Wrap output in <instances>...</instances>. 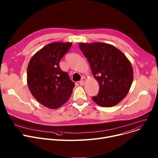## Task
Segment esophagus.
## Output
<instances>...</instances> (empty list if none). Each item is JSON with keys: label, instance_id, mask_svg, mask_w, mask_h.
<instances>
[{"label": "esophagus", "instance_id": "esophagus-1", "mask_svg": "<svg viewBox=\"0 0 158 158\" xmlns=\"http://www.w3.org/2000/svg\"><path fill=\"white\" fill-rule=\"evenodd\" d=\"M79 85H80L82 86V85H84V83H85V81H84L83 80H81V81H79Z\"/></svg>", "mask_w": 158, "mask_h": 158}]
</instances>
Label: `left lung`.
<instances>
[{
	"label": "left lung",
	"instance_id": "obj_1",
	"mask_svg": "<svg viewBox=\"0 0 158 158\" xmlns=\"http://www.w3.org/2000/svg\"><path fill=\"white\" fill-rule=\"evenodd\" d=\"M98 84L99 91L92 100L105 107L119 103L128 94L133 79L129 60L115 46L102 43H80Z\"/></svg>",
	"mask_w": 158,
	"mask_h": 158
}]
</instances>
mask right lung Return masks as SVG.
<instances>
[{
    "mask_svg": "<svg viewBox=\"0 0 158 158\" xmlns=\"http://www.w3.org/2000/svg\"><path fill=\"white\" fill-rule=\"evenodd\" d=\"M71 43L56 42L40 49L27 67V84L34 97L49 109H57L70 98L75 86L60 61L70 49Z\"/></svg>",
    "mask_w": 158,
    "mask_h": 158,
    "instance_id": "obj_1",
    "label": "right lung"
}]
</instances>
